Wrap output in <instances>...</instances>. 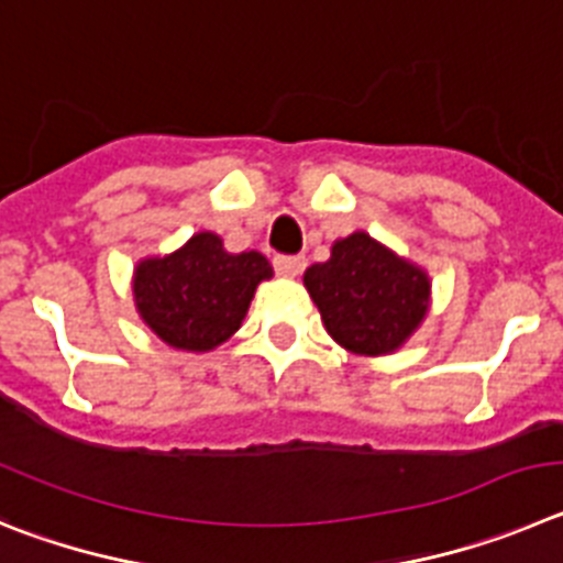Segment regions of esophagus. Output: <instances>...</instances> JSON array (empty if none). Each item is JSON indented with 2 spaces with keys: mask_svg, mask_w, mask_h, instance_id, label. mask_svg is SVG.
<instances>
[{
  "mask_svg": "<svg viewBox=\"0 0 563 563\" xmlns=\"http://www.w3.org/2000/svg\"><path fill=\"white\" fill-rule=\"evenodd\" d=\"M275 272L283 277H297L306 269V257L302 255H275Z\"/></svg>",
  "mask_w": 563,
  "mask_h": 563,
  "instance_id": "obj_1",
  "label": "esophagus"
}]
</instances>
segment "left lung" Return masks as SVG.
<instances>
[{"mask_svg":"<svg viewBox=\"0 0 563 563\" xmlns=\"http://www.w3.org/2000/svg\"><path fill=\"white\" fill-rule=\"evenodd\" d=\"M306 288L328 333L364 356L395 351L429 308V280L364 232L333 244L331 261L313 263Z\"/></svg>","mask_w":563,"mask_h":563,"instance_id":"1","label":"left lung"}]
</instances>
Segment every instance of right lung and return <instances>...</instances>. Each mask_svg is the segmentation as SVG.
I'll return each mask as SVG.
<instances>
[{
  "mask_svg": "<svg viewBox=\"0 0 563 563\" xmlns=\"http://www.w3.org/2000/svg\"><path fill=\"white\" fill-rule=\"evenodd\" d=\"M272 277L261 252L230 255L201 232L179 252L143 261L134 275L140 317L179 351H210L241 328L257 283Z\"/></svg>",
  "mask_w": 563,
  "mask_h": 563,
  "instance_id": "1",
  "label": "right lung"
}]
</instances>
